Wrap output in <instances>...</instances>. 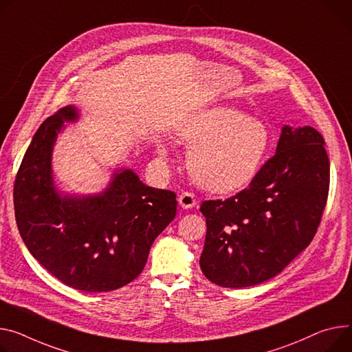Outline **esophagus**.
I'll list each match as a JSON object with an SVG mask.
<instances>
[{
    "label": "esophagus",
    "mask_w": 352,
    "mask_h": 352,
    "mask_svg": "<svg viewBox=\"0 0 352 352\" xmlns=\"http://www.w3.org/2000/svg\"><path fill=\"white\" fill-rule=\"evenodd\" d=\"M179 204L183 207V208H192L195 207L196 204V197L193 193L190 192H183L180 196H179Z\"/></svg>",
    "instance_id": "obj_1"
}]
</instances>
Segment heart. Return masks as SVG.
<instances>
[{
	"label": "heart",
	"mask_w": 352,
	"mask_h": 352,
	"mask_svg": "<svg viewBox=\"0 0 352 352\" xmlns=\"http://www.w3.org/2000/svg\"><path fill=\"white\" fill-rule=\"evenodd\" d=\"M176 138L188 148L187 170L204 190L226 195L250 184L270 145L267 128L230 107H212L180 121ZM156 151L168 156L164 142Z\"/></svg>",
	"instance_id": "b5f03b06"
}]
</instances>
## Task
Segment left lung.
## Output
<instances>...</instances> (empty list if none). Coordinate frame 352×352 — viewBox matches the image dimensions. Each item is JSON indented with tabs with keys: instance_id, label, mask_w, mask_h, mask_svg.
I'll list each match as a JSON object with an SVG mask.
<instances>
[{
	"instance_id": "8db88e82",
	"label": "left lung",
	"mask_w": 352,
	"mask_h": 352,
	"mask_svg": "<svg viewBox=\"0 0 352 352\" xmlns=\"http://www.w3.org/2000/svg\"><path fill=\"white\" fill-rule=\"evenodd\" d=\"M321 133L283 125L276 153L244 190L203 201L204 276L248 287L276 276L311 242L326 207L330 162Z\"/></svg>"
}]
</instances>
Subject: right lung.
Returning <instances> with one entry per match:
<instances>
[{
  "instance_id": "obj_1",
  "label": "right lung",
  "mask_w": 352,
  "mask_h": 352,
  "mask_svg": "<svg viewBox=\"0 0 352 352\" xmlns=\"http://www.w3.org/2000/svg\"><path fill=\"white\" fill-rule=\"evenodd\" d=\"M78 110L66 105L42 122L14 184L19 234L32 256L65 285L110 292L142 272L156 236L176 215V195L142 183L132 169H117L101 193L60 192L52 153L65 122Z\"/></svg>"
}]
</instances>
